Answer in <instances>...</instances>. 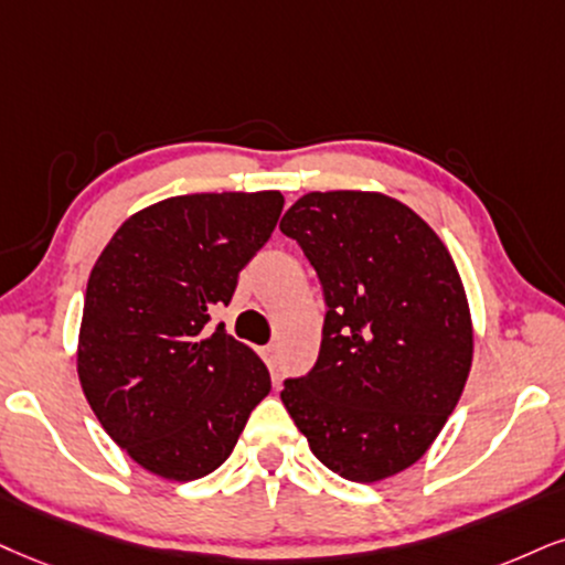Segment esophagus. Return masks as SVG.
<instances>
[{
  "mask_svg": "<svg viewBox=\"0 0 565 565\" xmlns=\"http://www.w3.org/2000/svg\"><path fill=\"white\" fill-rule=\"evenodd\" d=\"M262 359L267 361L269 369H277V364H280V348H277V345H264L262 348Z\"/></svg>",
  "mask_w": 565,
  "mask_h": 565,
  "instance_id": "1",
  "label": "esophagus"
}]
</instances>
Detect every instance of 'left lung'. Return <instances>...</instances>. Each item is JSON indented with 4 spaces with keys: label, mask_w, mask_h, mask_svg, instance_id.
<instances>
[{
    "label": "left lung",
    "mask_w": 565,
    "mask_h": 565,
    "mask_svg": "<svg viewBox=\"0 0 565 565\" xmlns=\"http://www.w3.org/2000/svg\"><path fill=\"white\" fill-rule=\"evenodd\" d=\"M280 230L322 282V348L280 398L327 469L380 482L414 466L461 398L475 327L450 250L374 191L306 193Z\"/></svg>",
    "instance_id": "left-lung-1"
}]
</instances>
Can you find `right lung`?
<instances>
[{
  "label": "right lung",
  "mask_w": 565,
  "mask_h": 565,
  "mask_svg": "<svg viewBox=\"0 0 565 565\" xmlns=\"http://www.w3.org/2000/svg\"><path fill=\"white\" fill-rule=\"evenodd\" d=\"M280 191L188 193L136 212L90 269L78 380L107 435L151 475L191 482L233 452L271 382L264 361L209 330L269 241Z\"/></svg>",
  "instance_id": "obj_1"
}]
</instances>
